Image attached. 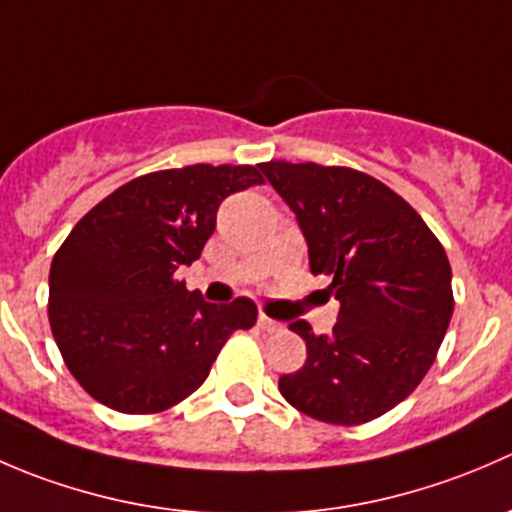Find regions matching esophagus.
Segmentation results:
<instances>
[{
  "label": "esophagus",
  "instance_id": "34e87169",
  "mask_svg": "<svg viewBox=\"0 0 512 512\" xmlns=\"http://www.w3.org/2000/svg\"><path fill=\"white\" fill-rule=\"evenodd\" d=\"M257 327H260L262 332H280L282 324L275 322V319H270L267 314H260V317H257Z\"/></svg>",
  "mask_w": 512,
  "mask_h": 512
}]
</instances>
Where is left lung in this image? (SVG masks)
Returning <instances> with one entry per match:
<instances>
[{
    "label": "left lung",
    "instance_id": "left-lung-1",
    "mask_svg": "<svg viewBox=\"0 0 512 512\" xmlns=\"http://www.w3.org/2000/svg\"><path fill=\"white\" fill-rule=\"evenodd\" d=\"M297 215L314 275L339 299L332 334L297 319L307 361L280 376L302 414L337 426L379 418L421 384L453 314L451 265L421 215L381 180L344 165H260Z\"/></svg>",
    "mask_w": 512,
    "mask_h": 512
}]
</instances>
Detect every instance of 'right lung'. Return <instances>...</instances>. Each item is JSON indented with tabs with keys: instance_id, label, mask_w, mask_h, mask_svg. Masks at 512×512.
<instances>
[{
	"instance_id": "right-lung-1",
	"label": "right lung",
	"mask_w": 512,
	"mask_h": 512,
	"mask_svg": "<svg viewBox=\"0 0 512 512\" xmlns=\"http://www.w3.org/2000/svg\"><path fill=\"white\" fill-rule=\"evenodd\" d=\"M265 183L255 165H185L128 180L76 223L49 272V324L98 404L158 414L188 399L252 299L210 304L175 280L198 260L227 195Z\"/></svg>"
}]
</instances>
